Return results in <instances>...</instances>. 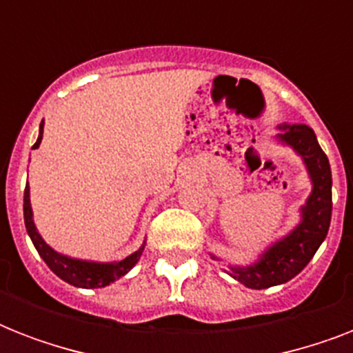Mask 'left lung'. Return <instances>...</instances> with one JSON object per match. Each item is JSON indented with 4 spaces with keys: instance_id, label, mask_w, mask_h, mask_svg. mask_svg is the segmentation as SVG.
I'll return each instance as SVG.
<instances>
[{
    "instance_id": "1",
    "label": "left lung",
    "mask_w": 353,
    "mask_h": 353,
    "mask_svg": "<svg viewBox=\"0 0 353 353\" xmlns=\"http://www.w3.org/2000/svg\"><path fill=\"white\" fill-rule=\"evenodd\" d=\"M280 141L291 144L302 155L312 176L313 190L302 207V221L284 240L276 241L249 268H231L232 276L251 290H265L284 284L299 274L317 252L332 220V170L317 137L306 124L280 126Z\"/></svg>"
}]
</instances>
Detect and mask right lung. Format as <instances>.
<instances>
[{
  "instance_id": "add662e5",
  "label": "right lung",
  "mask_w": 353,
  "mask_h": 353,
  "mask_svg": "<svg viewBox=\"0 0 353 353\" xmlns=\"http://www.w3.org/2000/svg\"><path fill=\"white\" fill-rule=\"evenodd\" d=\"M41 135H43V122L40 124V135H38V141H36L32 148H38V146H40ZM23 218L27 232H29L30 240L34 243L38 254L43 258V262L49 265V269H51L57 276L65 280L68 284L77 285V288L91 290V288H104V285L112 284V282H115L117 279L124 276V274L137 263L141 254H143L144 247H141L139 251H135L133 254H130V256H126L124 260H121V262L95 263L84 262V260H74V258H68L63 256V254H58L57 251H52L51 247L41 240V236L36 231L34 221H32V209H30L29 199V183H27L23 194Z\"/></svg>"
}]
</instances>
